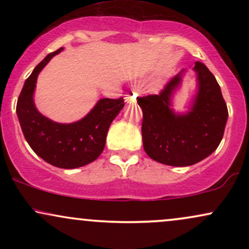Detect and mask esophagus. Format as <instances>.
I'll return each mask as SVG.
<instances>
[{
	"mask_svg": "<svg viewBox=\"0 0 249 249\" xmlns=\"http://www.w3.org/2000/svg\"><path fill=\"white\" fill-rule=\"evenodd\" d=\"M136 101H137V95L133 92V91L132 92H128L127 95L125 96V102H126L127 104H134Z\"/></svg>",
	"mask_w": 249,
	"mask_h": 249,
	"instance_id": "1",
	"label": "esophagus"
}]
</instances>
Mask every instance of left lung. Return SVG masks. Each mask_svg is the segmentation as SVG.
<instances>
[{
  "mask_svg": "<svg viewBox=\"0 0 249 249\" xmlns=\"http://www.w3.org/2000/svg\"><path fill=\"white\" fill-rule=\"evenodd\" d=\"M199 90L191 111L177 115L171 97L181 82L182 70L158 95L138 98L142 110V145L151 159L170 166H190L212 154L224 137L228 110L213 73L196 62Z\"/></svg>",
  "mask_w": 249,
  "mask_h": 249,
  "instance_id": "left-lung-1",
  "label": "left lung"
}]
</instances>
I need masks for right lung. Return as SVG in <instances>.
Here are the masks:
<instances>
[{
    "label": "right lung",
    "instance_id": "add662e5",
    "mask_svg": "<svg viewBox=\"0 0 249 249\" xmlns=\"http://www.w3.org/2000/svg\"><path fill=\"white\" fill-rule=\"evenodd\" d=\"M63 48L45 57L34 69L19 93L16 105L25 141L37 156L53 166L77 168L96 160L103 152L111 123L124 107V99L103 98L84 118L71 124L53 122L34 104L37 76Z\"/></svg>",
    "mask_w": 249,
    "mask_h": 249
}]
</instances>
